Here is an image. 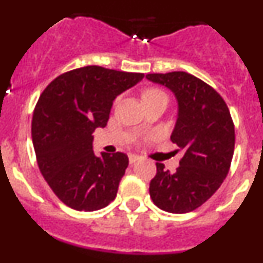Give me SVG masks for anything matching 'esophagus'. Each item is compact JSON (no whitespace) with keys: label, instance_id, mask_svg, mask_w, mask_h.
Returning a JSON list of instances; mask_svg holds the SVG:
<instances>
[{"label":"esophagus","instance_id":"esophagus-1","mask_svg":"<svg viewBox=\"0 0 263 263\" xmlns=\"http://www.w3.org/2000/svg\"><path fill=\"white\" fill-rule=\"evenodd\" d=\"M128 160H129V164H134V163H136L137 160H140V156L139 155H135V154H129V155H128Z\"/></svg>","mask_w":263,"mask_h":263}]
</instances>
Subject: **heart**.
I'll list each match as a JSON object with an SVG mask.
<instances>
[{"instance_id": "heart-1", "label": "heart", "mask_w": 263, "mask_h": 263, "mask_svg": "<svg viewBox=\"0 0 263 263\" xmlns=\"http://www.w3.org/2000/svg\"><path fill=\"white\" fill-rule=\"evenodd\" d=\"M165 92L161 91V90L159 89H148L146 91L144 92V95H142V98L144 99H146V98H153V97H158V95H164Z\"/></svg>"}]
</instances>
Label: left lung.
Instances as JSON below:
<instances>
[{
	"instance_id": "8db88e82",
	"label": "left lung",
	"mask_w": 263,
	"mask_h": 263,
	"mask_svg": "<svg viewBox=\"0 0 263 263\" xmlns=\"http://www.w3.org/2000/svg\"><path fill=\"white\" fill-rule=\"evenodd\" d=\"M146 79L168 87L176 97L178 113L171 140L184 151L174 173L156 163L150 197L166 213H190L224 182L234 153V124L224 99L196 76L174 71L148 73Z\"/></svg>"
}]
</instances>
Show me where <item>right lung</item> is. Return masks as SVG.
<instances>
[{
	"instance_id": "1",
	"label": "right lung",
	"mask_w": 263,
	"mask_h": 263,
	"mask_svg": "<svg viewBox=\"0 0 263 263\" xmlns=\"http://www.w3.org/2000/svg\"><path fill=\"white\" fill-rule=\"evenodd\" d=\"M144 73L86 66L62 73L39 97L31 139L42 176L58 198L78 211L109 205L128 166L123 153L92 150V132L107 126L113 102Z\"/></svg>"
}]
</instances>
